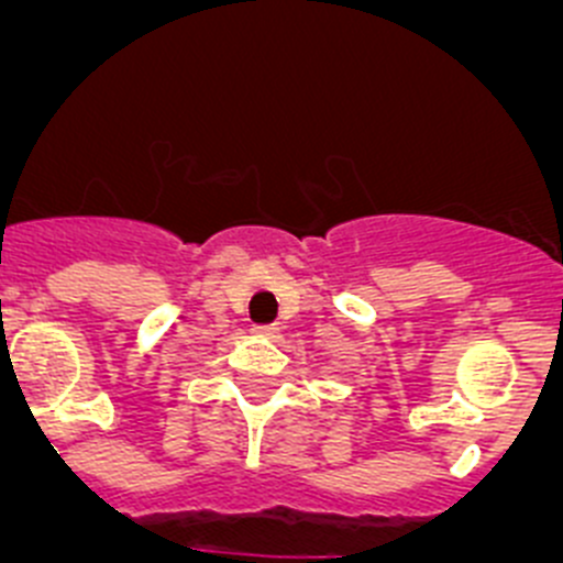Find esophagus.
<instances>
[{"label": "esophagus", "mask_w": 563, "mask_h": 563, "mask_svg": "<svg viewBox=\"0 0 563 563\" xmlns=\"http://www.w3.org/2000/svg\"><path fill=\"white\" fill-rule=\"evenodd\" d=\"M253 334H258V338H275L277 327H272V323H266V327H253Z\"/></svg>", "instance_id": "esophagus-1"}]
</instances>
